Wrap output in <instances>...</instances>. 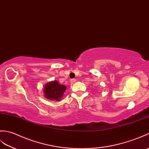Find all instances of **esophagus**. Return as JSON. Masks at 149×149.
Masks as SVG:
<instances>
[{
	"mask_svg": "<svg viewBox=\"0 0 149 149\" xmlns=\"http://www.w3.org/2000/svg\"><path fill=\"white\" fill-rule=\"evenodd\" d=\"M76 82V79H72L70 80V82L71 83H74Z\"/></svg>",
	"mask_w": 149,
	"mask_h": 149,
	"instance_id": "34e87169",
	"label": "esophagus"
}]
</instances>
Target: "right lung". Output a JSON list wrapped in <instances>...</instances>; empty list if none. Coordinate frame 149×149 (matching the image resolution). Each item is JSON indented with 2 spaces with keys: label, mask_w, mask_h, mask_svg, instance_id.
<instances>
[{
  "label": "right lung",
  "mask_w": 149,
  "mask_h": 149,
  "mask_svg": "<svg viewBox=\"0 0 149 149\" xmlns=\"http://www.w3.org/2000/svg\"><path fill=\"white\" fill-rule=\"evenodd\" d=\"M66 89V86L61 85L57 81L54 80L46 83L44 86L43 92L46 98L60 102Z\"/></svg>",
  "instance_id": "add662e5"
}]
</instances>
